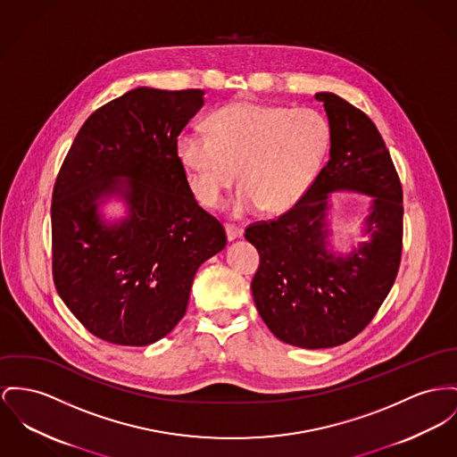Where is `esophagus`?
Wrapping results in <instances>:
<instances>
[{
	"label": "esophagus",
	"instance_id": "obj_1",
	"mask_svg": "<svg viewBox=\"0 0 457 457\" xmlns=\"http://www.w3.org/2000/svg\"><path fill=\"white\" fill-rule=\"evenodd\" d=\"M225 232H227V239L228 241H236L239 237H243L244 230L241 227L236 225H225Z\"/></svg>",
	"mask_w": 457,
	"mask_h": 457
}]
</instances>
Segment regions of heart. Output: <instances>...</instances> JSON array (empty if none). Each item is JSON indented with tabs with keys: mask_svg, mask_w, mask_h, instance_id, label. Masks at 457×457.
Instances as JSON below:
<instances>
[{
	"mask_svg": "<svg viewBox=\"0 0 457 457\" xmlns=\"http://www.w3.org/2000/svg\"><path fill=\"white\" fill-rule=\"evenodd\" d=\"M206 133L182 131L177 155L195 197L214 208L239 177L236 216L295 208L315 182L331 133L313 109L234 102L213 112Z\"/></svg>",
	"mask_w": 457,
	"mask_h": 457,
	"instance_id": "b5f03b06",
	"label": "heart"
}]
</instances>
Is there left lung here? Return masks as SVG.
<instances>
[{"mask_svg":"<svg viewBox=\"0 0 457 457\" xmlns=\"http://www.w3.org/2000/svg\"><path fill=\"white\" fill-rule=\"evenodd\" d=\"M315 100L329 121L328 164L293 210L244 234L260 253L251 282L260 317L280 341L308 350L350 341L376 315L395 282L403 218L402 185L376 124L336 93ZM337 191L370 197L365 239L346 252L334 244L328 194Z\"/></svg>","mask_w":457,"mask_h":457,"instance_id":"1","label":"left lung"}]
</instances>
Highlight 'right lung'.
Instances as JSON below:
<instances>
[{
	"instance_id": "add662e5",
	"label": "right lung",
	"mask_w": 457,
	"mask_h": 457,
	"mask_svg": "<svg viewBox=\"0 0 457 457\" xmlns=\"http://www.w3.org/2000/svg\"><path fill=\"white\" fill-rule=\"evenodd\" d=\"M204 90L140 87L95 111L78 131L52 197L54 280L92 335L145 346L182 320L197 269L227 245L197 206L177 138ZM121 202L112 219L104 206Z\"/></svg>"
}]
</instances>
